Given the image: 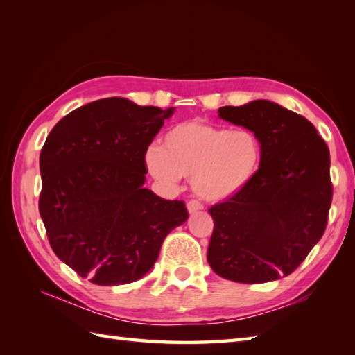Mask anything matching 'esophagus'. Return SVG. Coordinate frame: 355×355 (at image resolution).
Segmentation results:
<instances>
[{"instance_id":"34e87169","label":"esophagus","mask_w":355,"mask_h":355,"mask_svg":"<svg viewBox=\"0 0 355 355\" xmlns=\"http://www.w3.org/2000/svg\"><path fill=\"white\" fill-rule=\"evenodd\" d=\"M186 207H187V212H189L191 215H192V214H197V212H200V210H202V205H201V202L195 201V200L187 201Z\"/></svg>"}]
</instances>
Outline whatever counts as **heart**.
Instances as JSON below:
<instances>
[{"label":"heart","mask_w":355,"mask_h":355,"mask_svg":"<svg viewBox=\"0 0 355 355\" xmlns=\"http://www.w3.org/2000/svg\"><path fill=\"white\" fill-rule=\"evenodd\" d=\"M262 149L248 130L187 120L164 134L163 146H149L146 168L158 180L177 183L191 177L192 189L209 202L230 200L244 191L259 169Z\"/></svg>","instance_id":"1"}]
</instances>
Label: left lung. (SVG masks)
<instances>
[{
    "label": "left lung",
    "mask_w": 355,
    "mask_h": 355,
    "mask_svg": "<svg viewBox=\"0 0 355 355\" xmlns=\"http://www.w3.org/2000/svg\"><path fill=\"white\" fill-rule=\"evenodd\" d=\"M258 137L259 169L244 191L209 209L207 262L241 284L293 273L319 243L333 200L329 149L311 122L270 101L218 110Z\"/></svg>",
    "instance_id": "1"
}]
</instances>
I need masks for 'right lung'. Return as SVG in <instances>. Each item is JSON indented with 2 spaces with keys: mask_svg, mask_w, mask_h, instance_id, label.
<instances>
[{
  "mask_svg": "<svg viewBox=\"0 0 355 355\" xmlns=\"http://www.w3.org/2000/svg\"><path fill=\"white\" fill-rule=\"evenodd\" d=\"M173 111L108 97L71 111L44 143L40 214L50 245L89 282L139 281L189 216L183 201L143 186L148 146Z\"/></svg>",
  "mask_w": 355,
  "mask_h": 355,
  "instance_id": "obj_1",
  "label": "right lung"
}]
</instances>
